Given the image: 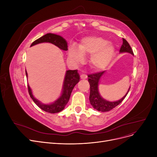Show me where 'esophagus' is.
<instances>
[{
	"instance_id": "34e87169",
	"label": "esophagus",
	"mask_w": 157,
	"mask_h": 157,
	"mask_svg": "<svg viewBox=\"0 0 157 157\" xmlns=\"http://www.w3.org/2000/svg\"><path fill=\"white\" fill-rule=\"evenodd\" d=\"M80 78L81 79H86L87 78V75L85 74H82L80 75Z\"/></svg>"
}]
</instances>
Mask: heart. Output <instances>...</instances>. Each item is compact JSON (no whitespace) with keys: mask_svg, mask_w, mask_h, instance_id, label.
I'll return each mask as SVG.
<instances>
[{"mask_svg":"<svg viewBox=\"0 0 157 157\" xmlns=\"http://www.w3.org/2000/svg\"><path fill=\"white\" fill-rule=\"evenodd\" d=\"M90 63L93 69L101 71L105 69L115 55V48L103 37L85 36L77 47L72 45L68 50V58L75 63H81L84 55H90Z\"/></svg>","mask_w":157,"mask_h":157,"instance_id":"1","label":"heart"}]
</instances>
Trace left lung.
I'll list each match as a JSON object with an SVG mask.
<instances>
[{"label":"left lung","mask_w":157,"mask_h":157,"mask_svg":"<svg viewBox=\"0 0 157 157\" xmlns=\"http://www.w3.org/2000/svg\"><path fill=\"white\" fill-rule=\"evenodd\" d=\"M123 44L121 46L120 49V53H127L131 54L132 55H134L133 53V51L131 48L130 44H128V42L124 39H123ZM106 71H103L102 72L97 73L95 74H92L88 75V80L90 83V102L92 106L96 109L98 111H101V112H107L109 111H111V109L115 108L116 106L122 101L123 99L125 98V97L127 96V94L129 92L130 86L128 89V92L125 94L124 97H122L119 100H117L115 101H109L106 100L104 98H103L100 94L98 90V86L99 81H100V79L102 76L105 73Z\"/></svg>","instance_id":"left-lung-1"}]
</instances>
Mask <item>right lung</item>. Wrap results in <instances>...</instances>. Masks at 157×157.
I'll list each match as a JSON object with an SVG mask.
<instances>
[{
  "instance_id": "add662e5",
  "label": "right lung",
  "mask_w": 157,
  "mask_h": 157,
  "mask_svg": "<svg viewBox=\"0 0 157 157\" xmlns=\"http://www.w3.org/2000/svg\"><path fill=\"white\" fill-rule=\"evenodd\" d=\"M44 42H49V43L56 46L59 49L64 51H67L68 50L67 42L64 38L60 35L53 34V33H47L45 35L41 36L39 39L33 42L31 46L38 44L44 43ZM25 74L27 78L28 75L27 71H25ZM79 80L80 75L77 72V70H68L66 71L62 91H61L60 96L55 101L48 104L42 103L36 99L33 96L32 90L29 84H28V91H29L30 97L32 98L33 101L42 110L49 113H56L63 110L69 100L71 92H72L75 86L79 82Z\"/></svg>"
}]
</instances>
